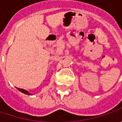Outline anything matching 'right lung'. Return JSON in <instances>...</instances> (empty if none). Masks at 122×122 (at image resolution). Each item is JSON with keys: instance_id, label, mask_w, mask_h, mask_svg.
Returning a JSON list of instances; mask_svg holds the SVG:
<instances>
[{"instance_id": "add662e5", "label": "right lung", "mask_w": 122, "mask_h": 122, "mask_svg": "<svg viewBox=\"0 0 122 122\" xmlns=\"http://www.w3.org/2000/svg\"><path fill=\"white\" fill-rule=\"evenodd\" d=\"M17 89L19 90L20 92H22V93H24V94H27V95H32V94H30V93H29V92L27 91V90H24V89H21V88H18V87H16Z\"/></svg>"}]
</instances>
